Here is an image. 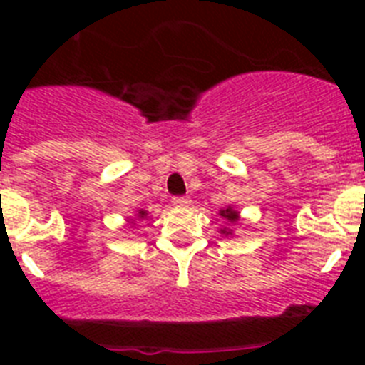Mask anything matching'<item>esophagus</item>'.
Masks as SVG:
<instances>
[{
	"label": "esophagus",
	"mask_w": 365,
	"mask_h": 365,
	"mask_svg": "<svg viewBox=\"0 0 365 365\" xmlns=\"http://www.w3.org/2000/svg\"><path fill=\"white\" fill-rule=\"evenodd\" d=\"M173 206H177V208H186V206H190V199L188 197H173L172 199Z\"/></svg>",
	"instance_id": "obj_1"
}]
</instances>
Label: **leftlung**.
Returning <instances> with one entry per match:
<instances>
[{
    "label": "left lung",
    "instance_id": "obj_1",
    "mask_svg": "<svg viewBox=\"0 0 365 365\" xmlns=\"http://www.w3.org/2000/svg\"><path fill=\"white\" fill-rule=\"evenodd\" d=\"M219 214L222 215V217L227 219L228 222H235V221H240V212L237 210H234V208H232V206H228L227 210H221L219 212ZM222 234L225 235H228V234H232V230H227V228H225V230H221Z\"/></svg>",
    "mask_w": 365,
    "mask_h": 365
}]
</instances>
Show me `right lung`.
<instances>
[{
	"label": "right lung",
	"mask_w": 365,
	"mask_h": 365,
	"mask_svg": "<svg viewBox=\"0 0 365 365\" xmlns=\"http://www.w3.org/2000/svg\"><path fill=\"white\" fill-rule=\"evenodd\" d=\"M146 215H148V214H146V210H138L137 217H138V219H143V217H146Z\"/></svg>",
	"instance_id": "obj_1"
}]
</instances>
